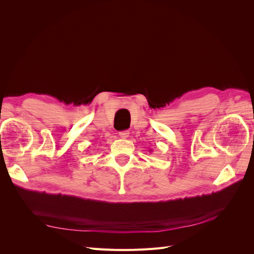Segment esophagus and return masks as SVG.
<instances>
[{
  "instance_id": "1",
  "label": "esophagus",
  "mask_w": 254,
  "mask_h": 254,
  "mask_svg": "<svg viewBox=\"0 0 254 254\" xmlns=\"http://www.w3.org/2000/svg\"><path fill=\"white\" fill-rule=\"evenodd\" d=\"M119 134H120L122 139H127V137L129 136V131H127V130H124V131H121Z\"/></svg>"
}]
</instances>
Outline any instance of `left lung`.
<instances>
[{"instance_id": "left-lung-1", "label": "left lung", "mask_w": 254, "mask_h": 254, "mask_svg": "<svg viewBox=\"0 0 254 254\" xmlns=\"http://www.w3.org/2000/svg\"><path fill=\"white\" fill-rule=\"evenodd\" d=\"M150 151H151V150H150Z\"/></svg>"}]
</instances>
